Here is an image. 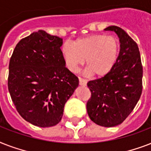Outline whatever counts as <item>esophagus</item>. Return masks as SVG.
<instances>
[{"label":"esophagus","mask_w":151,"mask_h":151,"mask_svg":"<svg viewBox=\"0 0 151 151\" xmlns=\"http://www.w3.org/2000/svg\"><path fill=\"white\" fill-rule=\"evenodd\" d=\"M78 79H79V85H81V86H86V85H87V81L81 78H79Z\"/></svg>","instance_id":"esophagus-1"}]
</instances>
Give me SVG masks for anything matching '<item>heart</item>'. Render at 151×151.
<instances>
[{"mask_svg": "<svg viewBox=\"0 0 151 151\" xmlns=\"http://www.w3.org/2000/svg\"><path fill=\"white\" fill-rule=\"evenodd\" d=\"M64 63L75 71L85 63L88 73L104 77L112 70L119 55V44L114 37L93 34L66 42L61 48Z\"/></svg>", "mask_w": 151, "mask_h": 151, "instance_id": "b5f03b06", "label": "heart"}]
</instances>
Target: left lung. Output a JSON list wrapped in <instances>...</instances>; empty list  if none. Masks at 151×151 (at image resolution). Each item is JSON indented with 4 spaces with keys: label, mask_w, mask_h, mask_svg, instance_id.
Wrapping results in <instances>:
<instances>
[{
    "label": "left lung",
    "mask_w": 151,
    "mask_h": 151,
    "mask_svg": "<svg viewBox=\"0 0 151 151\" xmlns=\"http://www.w3.org/2000/svg\"><path fill=\"white\" fill-rule=\"evenodd\" d=\"M104 30L118 36L119 55L110 73L88 82L92 96L86 107L92 122L110 128L122 124L138 103L143 88V66L137 44L124 29L110 26Z\"/></svg>",
    "instance_id": "8db88e82"
}]
</instances>
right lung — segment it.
<instances>
[{
  "mask_svg": "<svg viewBox=\"0 0 151 151\" xmlns=\"http://www.w3.org/2000/svg\"><path fill=\"white\" fill-rule=\"evenodd\" d=\"M62 45V38L38 30L22 38L10 59L11 98L21 117L36 126L58 124L65 103L79 85L66 67Z\"/></svg>",
  "mask_w": 151,
  "mask_h": 151,
  "instance_id": "add662e5",
  "label": "right lung"
}]
</instances>
